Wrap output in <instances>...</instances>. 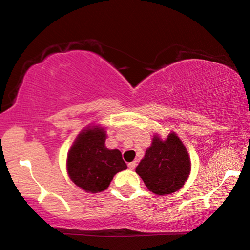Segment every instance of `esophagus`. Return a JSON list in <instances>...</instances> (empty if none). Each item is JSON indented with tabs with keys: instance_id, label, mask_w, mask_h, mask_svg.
Segmentation results:
<instances>
[{
	"instance_id": "obj_1",
	"label": "esophagus",
	"mask_w": 250,
	"mask_h": 250,
	"mask_svg": "<svg viewBox=\"0 0 250 250\" xmlns=\"http://www.w3.org/2000/svg\"><path fill=\"white\" fill-rule=\"evenodd\" d=\"M136 166H137L136 162H132V163H129V164H128V167H129V168L131 169V170L135 169V168H136Z\"/></svg>"
}]
</instances>
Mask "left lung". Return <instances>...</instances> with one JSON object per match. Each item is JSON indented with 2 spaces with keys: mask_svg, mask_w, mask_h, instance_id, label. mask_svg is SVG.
I'll return each mask as SVG.
<instances>
[{
  "mask_svg": "<svg viewBox=\"0 0 250 250\" xmlns=\"http://www.w3.org/2000/svg\"><path fill=\"white\" fill-rule=\"evenodd\" d=\"M191 161L183 143L174 132L166 140L157 136L137 166L136 173L141 177L149 191L157 195L172 194L178 191L188 180Z\"/></svg>",
  "mask_w": 250,
  "mask_h": 250,
  "instance_id": "1",
  "label": "left lung"
}]
</instances>
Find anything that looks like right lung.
<instances>
[{
    "mask_svg": "<svg viewBox=\"0 0 250 250\" xmlns=\"http://www.w3.org/2000/svg\"><path fill=\"white\" fill-rule=\"evenodd\" d=\"M106 133L98 126L80 133L67 157V172L84 191L98 193L109 188L113 176L126 169L118 149L105 147Z\"/></svg>",
    "mask_w": 250,
    "mask_h": 250,
    "instance_id": "1",
    "label": "right lung"
}]
</instances>
